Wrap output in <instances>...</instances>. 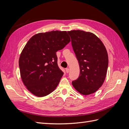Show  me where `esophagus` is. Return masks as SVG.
<instances>
[{
  "label": "esophagus",
  "mask_w": 129,
  "mask_h": 129,
  "mask_svg": "<svg viewBox=\"0 0 129 129\" xmlns=\"http://www.w3.org/2000/svg\"><path fill=\"white\" fill-rule=\"evenodd\" d=\"M66 72L67 73H68L69 72V68H66Z\"/></svg>",
  "instance_id": "34e87169"
}]
</instances>
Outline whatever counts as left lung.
Segmentation results:
<instances>
[{
  "label": "left lung",
  "instance_id": "8db88e82",
  "mask_svg": "<svg viewBox=\"0 0 129 129\" xmlns=\"http://www.w3.org/2000/svg\"><path fill=\"white\" fill-rule=\"evenodd\" d=\"M72 45L80 66L74 88L83 95L95 92L102 86L107 75L108 55L104 44L96 35L81 30L68 31Z\"/></svg>",
  "mask_w": 129,
  "mask_h": 129
}]
</instances>
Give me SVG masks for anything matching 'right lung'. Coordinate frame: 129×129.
Listing matches in <instances>:
<instances>
[{"instance_id": "add662e5", "label": "right lung", "mask_w": 129, "mask_h": 129, "mask_svg": "<svg viewBox=\"0 0 129 129\" xmlns=\"http://www.w3.org/2000/svg\"><path fill=\"white\" fill-rule=\"evenodd\" d=\"M70 41L66 31L53 30L34 35L27 42L19 66L23 83L34 95L46 96L57 87L63 73L57 65L56 53Z\"/></svg>"}]
</instances>
